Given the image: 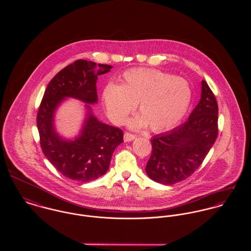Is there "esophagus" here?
Listing matches in <instances>:
<instances>
[{"label": "esophagus", "mask_w": 251, "mask_h": 251, "mask_svg": "<svg viewBox=\"0 0 251 251\" xmlns=\"http://www.w3.org/2000/svg\"><path fill=\"white\" fill-rule=\"evenodd\" d=\"M135 135L130 133V132H126L125 135H124V140L125 142H129V141H132L133 139H135Z\"/></svg>", "instance_id": "34e87169"}]
</instances>
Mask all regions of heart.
Returning <instances> with one entry per match:
<instances>
[{"label": "heart", "instance_id": "1", "mask_svg": "<svg viewBox=\"0 0 251 251\" xmlns=\"http://www.w3.org/2000/svg\"><path fill=\"white\" fill-rule=\"evenodd\" d=\"M102 100L110 120L123 125L138 104L141 116L130 123L133 127L150 126L163 131L176 126L189 107L191 90L178 77L151 69H132L123 74L121 85L109 84Z\"/></svg>", "mask_w": 251, "mask_h": 251}]
</instances>
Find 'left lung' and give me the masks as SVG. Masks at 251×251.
<instances>
[{
    "instance_id": "obj_1",
    "label": "left lung",
    "mask_w": 251,
    "mask_h": 251,
    "mask_svg": "<svg viewBox=\"0 0 251 251\" xmlns=\"http://www.w3.org/2000/svg\"><path fill=\"white\" fill-rule=\"evenodd\" d=\"M218 107L215 95L202 81L201 100L188 120L151 140V154L146 165L148 176L170 185L190 177L202 164L218 133Z\"/></svg>"
}]
</instances>
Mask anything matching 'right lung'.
I'll return each instance as SVG.
<instances>
[{
	"label": "right lung",
	"mask_w": 251,
	"mask_h": 251,
	"mask_svg": "<svg viewBox=\"0 0 251 251\" xmlns=\"http://www.w3.org/2000/svg\"><path fill=\"white\" fill-rule=\"evenodd\" d=\"M112 66L77 60L58 72L49 82L36 115L41 150L54 167L69 179L88 182L107 172L115 149L124 142V132L100 122L91 107L84 127L74 141L62 139L54 129V113L66 98L86 103L98 101V76Z\"/></svg>",
	"instance_id": "obj_1"
}]
</instances>
